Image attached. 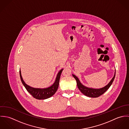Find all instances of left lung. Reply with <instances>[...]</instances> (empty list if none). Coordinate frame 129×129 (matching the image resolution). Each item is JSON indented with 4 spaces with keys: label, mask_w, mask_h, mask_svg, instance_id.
Segmentation results:
<instances>
[{
    "label": "left lung",
    "mask_w": 129,
    "mask_h": 129,
    "mask_svg": "<svg viewBox=\"0 0 129 129\" xmlns=\"http://www.w3.org/2000/svg\"><path fill=\"white\" fill-rule=\"evenodd\" d=\"M115 73H116V71H115V74L113 77L112 78L111 80L109 82L108 84H107L106 86L102 88H90V87H86L84 85H83L80 81L78 77L73 74V76H74V78L75 79L76 81V83L77 87L79 89V90L81 91L82 93H83L84 95H85L86 96L89 97H92V98H96L98 97L99 96L102 95L104 93L106 92L109 88L110 87L111 85H112L115 77Z\"/></svg>",
    "instance_id": "obj_1"
}]
</instances>
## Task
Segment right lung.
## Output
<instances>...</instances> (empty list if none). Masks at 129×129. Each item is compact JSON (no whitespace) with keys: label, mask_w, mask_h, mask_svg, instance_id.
Wrapping results in <instances>:
<instances>
[{"label":"right lung","mask_w":129,"mask_h":129,"mask_svg":"<svg viewBox=\"0 0 129 129\" xmlns=\"http://www.w3.org/2000/svg\"><path fill=\"white\" fill-rule=\"evenodd\" d=\"M63 70V69H61L57 74L54 83L51 86L47 88H34L27 84L23 79L20 70V78H21L22 84H23L24 87L26 88L28 92L30 93L35 98L39 100H42V99L43 100V99H48L52 97L57 90L58 85H59V81L60 75Z\"/></svg>","instance_id":"1"}]
</instances>
